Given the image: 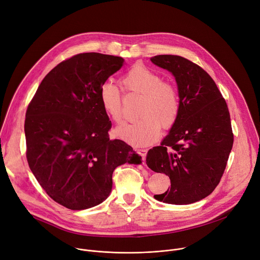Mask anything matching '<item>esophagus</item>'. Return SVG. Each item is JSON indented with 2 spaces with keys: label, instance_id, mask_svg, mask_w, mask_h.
<instances>
[{
  "label": "esophagus",
  "instance_id": "1",
  "mask_svg": "<svg viewBox=\"0 0 260 260\" xmlns=\"http://www.w3.org/2000/svg\"><path fill=\"white\" fill-rule=\"evenodd\" d=\"M136 152H137L139 155H141V157H142L143 160H145L146 155H147V149H136Z\"/></svg>",
  "mask_w": 260,
  "mask_h": 260
}]
</instances>
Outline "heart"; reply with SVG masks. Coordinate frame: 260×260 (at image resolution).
Instances as JSON below:
<instances>
[{
	"label": "heart",
	"mask_w": 260,
	"mask_h": 260,
	"mask_svg": "<svg viewBox=\"0 0 260 260\" xmlns=\"http://www.w3.org/2000/svg\"><path fill=\"white\" fill-rule=\"evenodd\" d=\"M126 91L142 94L138 120L123 123L115 135L125 143L143 147L155 142L164 129L171 128L177 121L181 103L177 87L162 81L153 70L142 64L134 66L120 80ZM99 102L106 115L115 123L122 120V96L120 90L111 82H104L98 93Z\"/></svg>",
	"instance_id": "b5f03b06"
}]
</instances>
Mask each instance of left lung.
<instances>
[{"label":"left lung","mask_w":260,"mask_h":260,"mask_svg":"<svg viewBox=\"0 0 260 260\" xmlns=\"http://www.w3.org/2000/svg\"><path fill=\"white\" fill-rule=\"evenodd\" d=\"M150 59L175 76L181 103L169 135L146 156L148 167L171 180V188L154 199L192 204L213 192L226 168L234 144L229 108L214 80L197 63L169 54Z\"/></svg>","instance_id":"obj_1"}]
</instances>
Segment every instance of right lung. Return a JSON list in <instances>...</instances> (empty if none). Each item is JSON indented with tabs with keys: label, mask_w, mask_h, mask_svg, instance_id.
<instances>
[{
	"label": "right lung",
	"mask_w": 260,
	"mask_h": 260,
	"mask_svg": "<svg viewBox=\"0 0 260 260\" xmlns=\"http://www.w3.org/2000/svg\"><path fill=\"white\" fill-rule=\"evenodd\" d=\"M120 56L87 52L53 68L28 104L26 159L46 193L71 210L94 207L112 189L114 170L141 164L133 148L110 140L112 123L98 93L123 64Z\"/></svg>",
	"instance_id": "add662e5"
}]
</instances>
